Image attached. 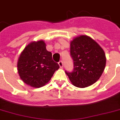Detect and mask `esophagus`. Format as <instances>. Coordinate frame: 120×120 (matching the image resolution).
Wrapping results in <instances>:
<instances>
[{
	"label": "esophagus",
	"mask_w": 120,
	"mask_h": 120,
	"mask_svg": "<svg viewBox=\"0 0 120 120\" xmlns=\"http://www.w3.org/2000/svg\"><path fill=\"white\" fill-rule=\"evenodd\" d=\"M58 65H59V66H60V67H62L64 66V63H63V62H62V60H60V62H58Z\"/></svg>",
	"instance_id": "esophagus-1"
}]
</instances>
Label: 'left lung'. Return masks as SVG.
<instances>
[{"label": "left lung", "mask_w": 120, "mask_h": 120, "mask_svg": "<svg viewBox=\"0 0 120 120\" xmlns=\"http://www.w3.org/2000/svg\"><path fill=\"white\" fill-rule=\"evenodd\" d=\"M73 70L65 71L73 85L85 88L93 85L104 71L106 56L103 50L89 37L80 35L70 43Z\"/></svg>", "instance_id": "8db88e82"}]
</instances>
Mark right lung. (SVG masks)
<instances>
[{
	"label": "right lung",
	"mask_w": 120,
	"mask_h": 120,
	"mask_svg": "<svg viewBox=\"0 0 120 120\" xmlns=\"http://www.w3.org/2000/svg\"><path fill=\"white\" fill-rule=\"evenodd\" d=\"M18 72L24 83L35 88L44 86L60 68L47 50L43 40L29 43L21 53L17 63Z\"/></svg>",
	"instance_id": "right-lung-1"
}]
</instances>
